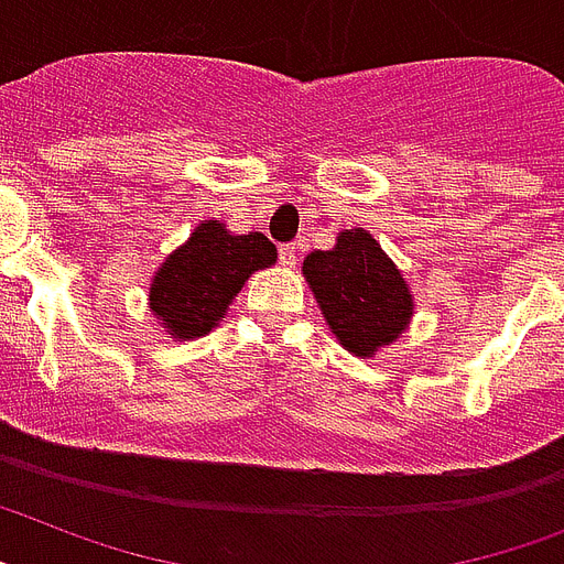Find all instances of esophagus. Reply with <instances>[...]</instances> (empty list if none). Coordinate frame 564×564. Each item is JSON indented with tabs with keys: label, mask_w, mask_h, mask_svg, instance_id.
Listing matches in <instances>:
<instances>
[{
	"label": "esophagus",
	"mask_w": 564,
	"mask_h": 564,
	"mask_svg": "<svg viewBox=\"0 0 564 564\" xmlns=\"http://www.w3.org/2000/svg\"><path fill=\"white\" fill-rule=\"evenodd\" d=\"M279 262L285 268H296L300 264V245H282L279 248Z\"/></svg>",
	"instance_id": "1"
}]
</instances>
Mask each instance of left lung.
Returning <instances> with one entry per match:
<instances>
[{"label":"left lung","instance_id":"left-lung-1","mask_svg":"<svg viewBox=\"0 0 564 564\" xmlns=\"http://www.w3.org/2000/svg\"><path fill=\"white\" fill-rule=\"evenodd\" d=\"M302 273L334 337L357 357L394 343L415 314L403 273L362 227L339 232L332 250L305 256Z\"/></svg>","mask_w":564,"mask_h":564}]
</instances>
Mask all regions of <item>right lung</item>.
<instances>
[{"instance_id":"obj_1","label":"right lung","mask_w":564,"mask_h":564,"mask_svg":"<svg viewBox=\"0 0 564 564\" xmlns=\"http://www.w3.org/2000/svg\"><path fill=\"white\" fill-rule=\"evenodd\" d=\"M273 262L276 248L262 232L232 236L225 225L204 221L158 268L149 308L175 339L204 337L225 319L250 273Z\"/></svg>"}]
</instances>
